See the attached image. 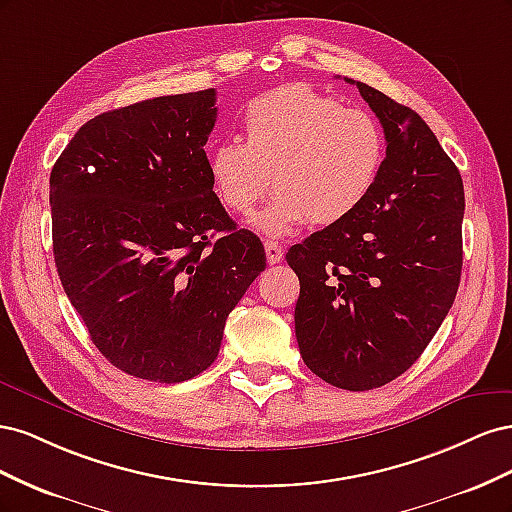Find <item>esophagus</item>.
I'll use <instances>...</instances> for the list:
<instances>
[{"instance_id":"obj_1","label":"esophagus","mask_w":512,"mask_h":512,"mask_svg":"<svg viewBox=\"0 0 512 512\" xmlns=\"http://www.w3.org/2000/svg\"><path fill=\"white\" fill-rule=\"evenodd\" d=\"M265 252H267L269 265H277V262H280V260L284 258V247H282L280 243L271 241V239H267V241H265Z\"/></svg>"}]
</instances>
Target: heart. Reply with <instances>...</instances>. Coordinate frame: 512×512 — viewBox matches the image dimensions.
I'll use <instances>...</instances> for the list:
<instances>
[{
  "mask_svg": "<svg viewBox=\"0 0 512 512\" xmlns=\"http://www.w3.org/2000/svg\"><path fill=\"white\" fill-rule=\"evenodd\" d=\"M245 145L224 141L209 153V179L232 213H250L267 196L254 226L284 237L307 220L344 222L374 192L386 162L382 123L309 85H284L247 102Z\"/></svg>",
  "mask_w": 512,
  "mask_h": 512,
  "instance_id": "b5f03b06",
  "label": "heart"
}]
</instances>
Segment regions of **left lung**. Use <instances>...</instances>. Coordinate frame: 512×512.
Returning <instances> with one entry per match:
<instances>
[{"mask_svg":"<svg viewBox=\"0 0 512 512\" xmlns=\"http://www.w3.org/2000/svg\"><path fill=\"white\" fill-rule=\"evenodd\" d=\"M346 81L384 128L382 175L350 218L292 245L286 262L301 284L294 333L305 365L337 389L369 391L410 369L451 309L466 198L418 113Z\"/></svg>","mask_w":512,"mask_h":512,"instance_id":"1","label":"left lung"}]
</instances>
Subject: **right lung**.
I'll use <instances>...</instances> for the list:
<instances>
[{"label": "right lung", "mask_w": 512, "mask_h": 512, "mask_svg": "<svg viewBox=\"0 0 512 512\" xmlns=\"http://www.w3.org/2000/svg\"><path fill=\"white\" fill-rule=\"evenodd\" d=\"M215 89L89 119L51 170L53 254L91 342L134 378L205 371L228 314L265 271L209 179Z\"/></svg>", "instance_id": "right-lung-1"}]
</instances>
